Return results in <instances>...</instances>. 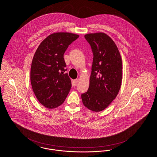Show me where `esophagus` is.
Returning a JSON list of instances; mask_svg holds the SVG:
<instances>
[{
	"mask_svg": "<svg viewBox=\"0 0 157 157\" xmlns=\"http://www.w3.org/2000/svg\"><path fill=\"white\" fill-rule=\"evenodd\" d=\"M78 82V79H74V80H73V86H76Z\"/></svg>",
	"mask_w": 157,
	"mask_h": 157,
	"instance_id": "34e87169",
	"label": "esophagus"
}]
</instances>
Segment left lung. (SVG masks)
Segmentation results:
<instances>
[{
  "label": "left lung",
  "instance_id": "left-lung-1",
  "mask_svg": "<svg viewBox=\"0 0 157 157\" xmlns=\"http://www.w3.org/2000/svg\"><path fill=\"white\" fill-rule=\"evenodd\" d=\"M84 36L91 47L93 60L90 86L81 98L86 108L100 112L108 106L120 90L122 59L116 44L106 34L100 32Z\"/></svg>",
  "mask_w": 157,
  "mask_h": 157
}]
</instances>
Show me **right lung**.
<instances>
[{"label":"right lung","instance_id":"add662e5","mask_svg":"<svg viewBox=\"0 0 157 157\" xmlns=\"http://www.w3.org/2000/svg\"><path fill=\"white\" fill-rule=\"evenodd\" d=\"M79 35L58 32L47 37L39 45L33 58L30 81L37 99L47 108L60 106L72 86L64 54Z\"/></svg>","mask_w":157,"mask_h":157}]
</instances>
